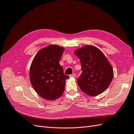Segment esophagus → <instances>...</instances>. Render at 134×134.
Returning a JSON list of instances; mask_svg holds the SVG:
<instances>
[{"instance_id":"1","label":"esophagus","mask_w":134,"mask_h":134,"mask_svg":"<svg viewBox=\"0 0 134 134\" xmlns=\"http://www.w3.org/2000/svg\"><path fill=\"white\" fill-rule=\"evenodd\" d=\"M75 76H76V75H75V74H74V73H73V74H71V75H70V77H73V78H75Z\"/></svg>"}]
</instances>
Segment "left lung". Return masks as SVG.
<instances>
[{
    "instance_id": "obj_1",
    "label": "left lung",
    "mask_w": 134,
    "mask_h": 134,
    "mask_svg": "<svg viewBox=\"0 0 134 134\" xmlns=\"http://www.w3.org/2000/svg\"><path fill=\"white\" fill-rule=\"evenodd\" d=\"M82 64V74L77 83L84 93L96 96L103 93L110 85L113 76L110 63L98 48L86 45L74 51Z\"/></svg>"
}]
</instances>
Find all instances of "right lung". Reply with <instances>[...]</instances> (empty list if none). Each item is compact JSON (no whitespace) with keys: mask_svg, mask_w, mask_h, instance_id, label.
I'll list each match as a JSON object with an SVG mask.
<instances>
[{"mask_svg":"<svg viewBox=\"0 0 134 134\" xmlns=\"http://www.w3.org/2000/svg\"><path fill=\"white\" fill-rule=\"evenodd\" d=\"M63 47L51 44L36 54L30 69V79L36 93L42 98L52 100L58 99L64 91L65 75L59 61L64 51Z\"/></svg>","mask_w":134,"mask_h":134,"instance_id":"add662e5","label":"right lung"}]
</instances>
